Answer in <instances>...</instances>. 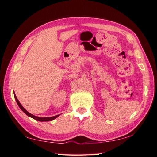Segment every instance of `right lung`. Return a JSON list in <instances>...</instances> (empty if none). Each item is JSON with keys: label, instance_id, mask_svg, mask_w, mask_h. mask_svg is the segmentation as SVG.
I'll return each mask as SVG.
<instances>
[{"label": "right lung", "instance_id": "add662e5", "mask_svg": "<svg viewBox=\"0 0 157 157\" xmlns=\"http://www.w3.org/2000/svg\"><path fill=\"white\" fill-rule=\"evenodd\" d=\"M14 98L16 99V101H17V105H18V107H20V109L21 110H22L23 112H24L26 115L28 116L29 117H31V118H34V120H36L38 121H41V122H44V121H52L54 120V119H55L56 118H57L58 116H59V115H57V116H52V117H44V118H40V117H38V116H35L33 115V114H31L30 113H29L28 111H26L24 108H23V107L22 105H21V103L19 102V101L18 100L17 96L15 95V94H14Z\"/></svg>", "mask_w": 157, "mask_h": 157}]
</instances>
